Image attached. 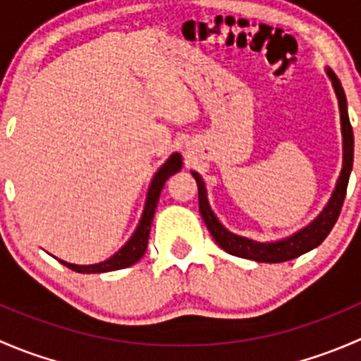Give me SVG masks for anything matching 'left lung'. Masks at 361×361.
Listing matches in <instances>:
<instances>
[{
	"label": "left lung",
	"instance_id": "obj_1",
	"mask_svg": "<svg viewBox=\"0 0 361 361\" xmlns=\"http://www.w3.org/2000/svg\"><path fill=\"white\" fill-rule=\"evenodd\" d=\"M326 76L332 82L334 90L338 101V111H341V133H342V169L338 174V180L334 188L332 195H330L329 202L323 207L322 213L314 218L309 225L302 227L300 231L293 232L292 235L283 239H276V241H255V239L245 238V235H238L234 232L228 231L214 211L211 209L209 199H207L206 183H204L202 176L195 171H190L192 176L197 181L199 188V211L206 224L207 231L211 232L213 239L221 250L227 253L235 255V257L248 258V260L264 262V264H279V262L292 260V258L300 257V255L307 253V251L314 250L316 246L322 245L325 241L326 235L336 225L338 214H341L342 202H344L345 190H348L349 174L353 169V154H355V136H353V127L349 122L348 115V101H345L344 89L341 85V80L337 78L336 73L330 68L325 69Z\"/></svg>",
	"mask_w": 361,
	"mask_h": 361
}]
</instances>
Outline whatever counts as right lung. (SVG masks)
<instances>
[{
    "instance_id": "1",
    "label": "right lung",
    "mask_w": 361,
    "mask_h": 361,
    "mask_svg": "<svg viewBox=\"0 0 361 361\" xmlns=\"http://www.w3.org/2000/svg\"><path fill=\"white\" fill-rule=\"evenodd\" d=\"M183 166V160L178 152H174L162 166L159 167L157 173L152 178V183L148 187L147 192V201H145L143 214H141V220L137 224L136 231L133 232V235L129 238V241L122 246L115 255H111L108 260L99 262V264H90V265H76L69 264V262L59 260L61 264L66 265L68 269L75 272H82V274H101V272H110V271H118V269L130 267L133 264H136L141 257L145 255L148 246V238H150V227L152 221H154L155 209H157V202L160 197V192H162L164 185L169 180V176L176 174L178 171Z\"/></svg>"
}]
</instances>
